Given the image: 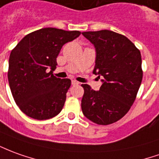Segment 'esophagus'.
<instances>
[{
  "mask_svg": "<svg viewBox=\"0 0 159 159\" xmlns=\"http://www.w3.org/2000/svg\"><path fill=\"white\" fill-rule=\"evenodd\" d=\"M72 85H77V84H79V83L77 82V81H75V80H72Z\"/></svg>",
  "mask_w": 159,
  "mask_h": 159,
  "instance_id": "esophagus-1",
  "label": "esophagus"
}]
</instances>
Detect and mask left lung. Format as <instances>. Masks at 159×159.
Here are the masks:
<instances>
[{"instance_id": "8db88e82", "label": "left lung", "mask_w": 159, "mask_h": 159, "mask_svg": "<svg viewBox=\"0 0 159 159\" xmlns=\"http://www.w3.org/2000/svg\"><path fill=\"white\" fill-rule=\"evenodd\" d=\"M83 35L95 45L93 73L102 76V85L95 91L82 84V110L95 124L109 125L120 120L136 99L143 77L141 54L126 36L113 31L83 32Z\"/></svg>"}]
</instances>
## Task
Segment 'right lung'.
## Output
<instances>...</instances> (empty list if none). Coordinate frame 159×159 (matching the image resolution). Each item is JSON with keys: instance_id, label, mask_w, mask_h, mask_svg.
Wrapping results in <instances>:
<instances>
[{"instance_id": "1", "label": "right lung", "mask_w": 159, "mask_h": 159, "mask_svg": "<svg viewBox=\"0 0 159 159\" xmlns=\"http://www.w3.org/2000/svg\"><path fill=\"white\" fill-rule=\"evenodd\" d=\"M80 34L79 31L42 28L25 35L12 50L7 71L10 89L27 116L43 120L63 109L71 81L57 78L53 70L62 46Z\"/></svg>"}]
</instances>
